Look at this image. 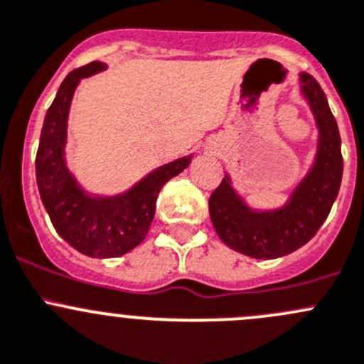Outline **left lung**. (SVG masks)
Masks as SVG:
<instances>
[{
    "instance_id": "obj_1",
    "label": "left lung",
    "mask_w": 364,
    "mask_h": 364,
    "mask_svg": "<svg viewBox=\"0 0 364 364\" xmlns=\"http://www.w3.org/2000/svg\"><path fill=\"white\" fill-rule=\"evenodd\" d=\"M299 90L317 124V151L287 200L273 209L252 208L234 188L229 172L209 197V216L220 240L253 259H277L306 245L338 196L343 174L338 124L310 73H299Z\"/></svg>"
}]
</instances>
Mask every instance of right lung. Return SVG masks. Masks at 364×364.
Here are the masks:
<instances>
[{
	"mask_svg": "<svg viewBox=\"0 0 364 364\" xmlns=\"http://www.w3.org/2000/svg\"><path fill=\"white\" fill-rule=\"evenodd\" d=\"M107 68L93 61L70 72L43 119L35 168L43 208L56 232L77 252L111 259L134 250L148 236L161 186L185 171L193 155L160 165L116 196L91 193L77 181L67 164L68 114L80 79Z\"/></svg>",
	"mask_w": 364,
	"mask_h": 364,
	"instance_id": "add662e5",
	"label": "right lung"
}]
</instances>
